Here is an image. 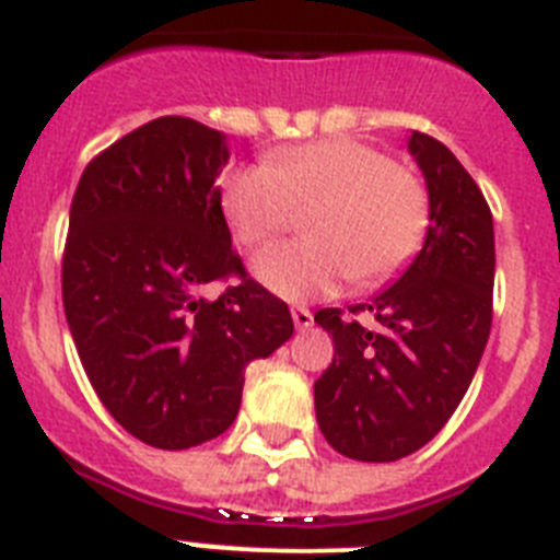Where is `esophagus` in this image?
Listing matches in <instances>:
<instances>
[{"mask_svg":"<svg viewBox=\"0 0 560 560\" xmlns=\"http://www.w3.org/2000/svg\"><path fill=\"white\" fill-rule=\"evenodd\" d=\"M291 319H294V325L300 327V330H307V327L314 325V314L307 311V307H291Z\"/></svg>","mask_w":560,"mask_h":560,"instance_id":"34e87169","label":"esophagus"}]
</instances>
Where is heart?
Returning <instances> with one entry per match:
<instances>
[{
	"label": "heart",
	"instance_id": "b5f03b06",
	"mask_svg": "<svg viewBox=\"0 0 560 560\" xmlns=\"http://www.w3.org/2000/svg\"><path fill=\"white\" fill-rule=\"evenodd\" d=\"M222 208L244 244H266L307 210L296 244L269 246L253 275L280 300L307 302L341 289L383 283L419 253L430 228V197L417 174L377 147L352 138L302 143L238 166L222 183Z\"/></svg>",
	"mask_w": 560,
	"mask_h": 560
}]
</instances>
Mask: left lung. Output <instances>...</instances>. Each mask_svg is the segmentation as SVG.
Returning a JSON list of instances; mask_svg holds the SVG:
<instances>
[{
    "mask_svg": "<svg viewBox=\"0 0 560 560\" xmlns=\"http://www.w3.org/2000/svg\"><path fill=\"white\" fill-rule=\"evenodd\" d=\"M422 168L430 228L397 283L350 307L377 327L343 319L338 307L314 316L332 336V363L314 383L316 422L347 458L388 464L439 433L478 372L491 330L494 222L458 158L435 138L410 132Z\"/></svg>",
    "mask_w": 560,
    "mask_h": 560,
    "instance_id": "left-lung-1",
    "label": "left lung"
}]
</instances>
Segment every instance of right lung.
I'll list each match as a JSON object with an SVG mask.
<instances>
[{
    "label": "right lung",
    "instance_id": "obj_1",
    "mask_svg": "<svg viewBox=\"0 0 560 560\" xmlns=\"http://www.w3.org/2000/svg\"><path fill=\"white\" fill-rule=\"evenodd\" d=\"M228 136L163 116L85 166L71 199L63 307L96 397L158 450H188L235 422L244 369L294 332L289 305L235 255L217 177ZM242 283L208 301L213 279Z\"/></svg>",
    "mask_w": 560,
    "mask_h": 560
}]
</instances>
